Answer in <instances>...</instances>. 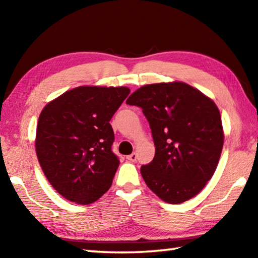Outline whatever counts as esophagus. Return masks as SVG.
<instances>
[{
    "label": "esophagus",
    "mask_w": 258,
    "mask_h": 258,
    "mask_svg": "<svg viewBox=\"0 0 258 258\" xmlns=\"http://www.w3.org/2000/svg\"><path fill=\"white\" fill-rule=\"evenodd\" d=\"M126 158H127V160H130V161H137V159H138V155L135 154V152H133V154H131L130 156L126 157Z\"/></svg>",
    "instance_id": "obj_1"
}]
</instances>
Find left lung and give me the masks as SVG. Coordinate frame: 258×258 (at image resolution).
<instances>
[{
	"label": "left lung",
	"instance_id": "left-lung-1",
	"mask_svg": "<svg viewBox=\"0 0 258 258\" xmlns=\"http://www.w3.org/2000/svg\"><path fill=\"white\" fill-rule=\"evenodd\" d=\"M126 103L142 109L156 147L141 166L147 185L169 204L195 197L211 180L223 148L220 110L213 100L182 82L140 87Z\"/></svg>",
	"mask_w": 258,
	"mask_h": 258
}]
</instances>
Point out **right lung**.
<instances>
[{"label": "right lung", "instance_id": "right-lung-1", "mask_svg": "<svg viewBox=\"0 0 258 258\" xmlns=\"http://www.w3.org/2000/svg\"><path fill=\"white\" fill-rule=\"evenodd\" d=\"M128 87L80 86L47 103L38 118L36 154L47 181L71 202L92 204L111 186L119 159L109 121Z\"/></svg>", "mask_w": 258, "mask_h": 258}]
</instances>
